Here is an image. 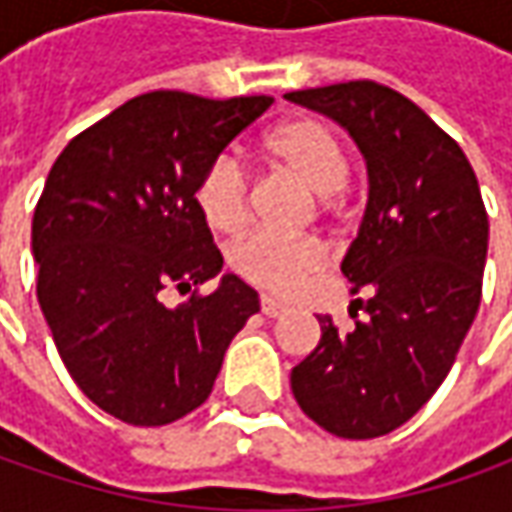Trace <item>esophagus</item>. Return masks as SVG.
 <instances>
[{"label": "esophagus", "instance_id": "1", "mask_svg": "<svg viewBox=\"0 0 512 512\" xmlns=\"http://www.w3.org/2000/svg\"><path fill=\"white\" fill-rule=\"evenodd\" d=\"M262 313L270 316V319H276V316L285 313V305H282L279 299H273V296H262Z\"/></svg>", "mask_w": 512, "mask_h": 512}]
</instances>
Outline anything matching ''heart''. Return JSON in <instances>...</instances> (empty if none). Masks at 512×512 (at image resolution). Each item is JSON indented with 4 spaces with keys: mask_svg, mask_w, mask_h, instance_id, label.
<instances>
[{
    "mask_svg": "<svg viewBox=\"0 0 512 512\" xmlns=\"http://www.w3.org/2000/svg\"><path fill=\"white\" fill-rule=\"evenodd\" d=\"M262 148L270 162L290 170L319 196H333L347 182L350 162L342 139L316 119H287L267 133ZM196 207L207 225L219 233H233L245 225L247 173L239 159L219 156L207 165L196 185ZM322 259L325 250L316 239L270 230H250L227 250V262L239 276L273 293L293 290L313 270H319Z\"/></svg>",
    "mask_w": 512,
    "mask_h": 512,
    "instance_id": "b5f03b06",
    "label": "heart"
}]
</instances>
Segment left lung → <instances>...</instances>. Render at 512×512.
<instances>
[{
	"label": "left lung",
	"instance_id": "1",
	"mask_svg": "<svg viewBox=\"0 0 512 512\" xmlns=\"http://www.w3.org/2000/svg\"><path fill=\"white\" fill-rule=\"evenodd\" d=\"M336 119L367 165V207L342 273L364 319L322 339L290 373L327 433L376 439L422 410L456 362L482 302L487 210L462 148L419 105L379 82L285 93Z\"/></svg>",
	"mask_w": 512,
	"mask_h": 512
}]
</instances>
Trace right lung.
<instances>
[{"label":"right lung","instance_id":"1","mask_svg":"<svg viewBox=\"0 0 512 512\" xmlns=\"http://www.w3.org/2000/svg\"><path fill=\"white\" fill-rule=\"evenodd\" d=\"M270 105L142 93L70 139L50 168L30 242L39 307L73 382L122 422L159 427L196 410L259 310V293L233 273L179 308L161 296L222 270L196 185Z\"/></svg>","mask_w":512,"mask_h":512}]
</instances>
